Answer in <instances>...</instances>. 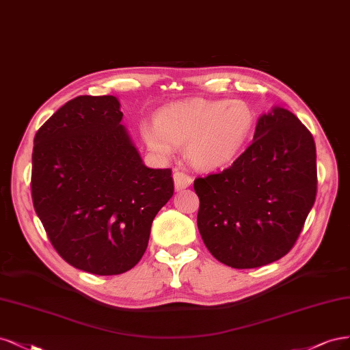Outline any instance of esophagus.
Masks as SVG:
<instances>
[{"label": "esophagus", "mask_w": 350, "mask_h": 350, "mask_svg": "<svg viewBox=\"0 0 350 350\" xmlns=\"http://www.w3.org/2000/svg\"><path fill=\"white\" fill-rule=\"evenodd\" d=\"M173 178H174L176 190L186 189V187H189V186L191 185V182H193V180H191L190 176H187V174L183 173V172H178V170H176V172L173 173Z\"/></svg>", "instance_id": "1"}]
</instances>
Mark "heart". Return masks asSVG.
Instances as JSON below:
<instances>
[{"instance_id":"b5f03b06","label":"heart","mask_w":350,"mask_h":350,"mask_svg":"<svg viewBox=\"0 0 350 350\" xmlns=\"http://www.w3.org/2000/svg\"><path fill=\"white\" fill-rule=\"evenodd\" d=\"M254 111L241 100L195 98L172 105L142 123L146 146L168 159L174 146H185L187 161L198 170L211 172L234 161L249 142Z\"/></svg>"}]
</instances>
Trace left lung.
Listing matches in <instances>:
<instances>
[{
  "instance_id": "left-lung-1",
  "label": "left lung",
  "mask_w": 350,
  "mask_h": 350,
  "mask_svg": "<svg viewBox=\"0 0 350 350\" xmlns=\"http://www.w3.org/2000/svg\"><path fill=\"white\" fill-rule=\"evenodd\" d=\"M315 144L301 120L273 107L257 120L253 142L231 167L198 177V228L211 254L253 269L294 247L317 195Z\"/></svg>"
}]
</instances>
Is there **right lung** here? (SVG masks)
Instances as JSON below:
<instances>
[{
  "instance_id": "1",
  "label": "right lung",
  "mask_w": 350,
  "mask_h": 350,
  "mask_svg": "<svg viewBox=\"0 0 350 350\" xmlns=\"http://www.w3.org/2000/svg\"><path fill=\"white\" fill-rule=\"evenodd\" d=\"M115 96H78L43 123L31 154V199L52 245L88 273H125L148 245L174 191L170 168H148Z\"/></svg>"
}]
</instances>
